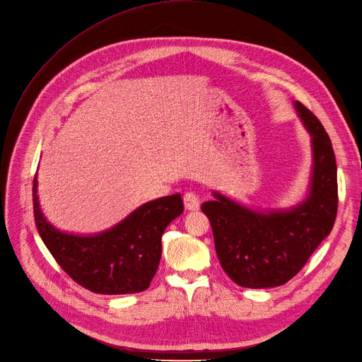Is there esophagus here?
<instances>
[{
    "mask_svg": "<svg viewBox=\"0 0 362 362\" xmlns=\"http://www.w3.org/2000/svg\"><path fill=\"white\" fill-rule=\"evenodd\" d=\"M184 205H185V209L189 211H197L200 208V200H199V196L193 192H189L184 194Z\"/></svg>",
    "mask_w": 362,
    "mask_h": 362,
    "instance_id": "1",
    "label": "esophagus"
}]
</instances>
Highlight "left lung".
I'll use <instances>...</instances> for the list:
<instances>
[{
    "label": "left lung",
    "mask_w": 362,
    "mask_h": 362,
    "mask_svg": "<svg viewBox=\"0 0 362 362\" xmlns=\"http://www.w3.org/2000/svg\"><path fill=\"white\" fill-rule=\"evenodd\" d=\"M293 104L312 147L309 189L303 200L284 209H258L214 190V199L202 205L221 267L245 288H273L294 278L336 221L337 165L329 136L305 105Z\"/></svg>",
    "instance_id": "8db88e82"
}]
</instances>
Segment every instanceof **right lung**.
Instances as JSON below:
<instances>
[{
	"mask_svg": "<svg viewBox=\"0 0 362 362\" xmlns=\"http://www.w3.org/2000/svg\"><path fill=\"white\" fill-rule=\"evenodd\" d=\"M38 233L59 266L96 294H135L147 290L162 257L165 228L184 211L181 194L150 200L114 227L96 235L66 233L47 221L34 178Z\"/></svg>",
	"mask_w": 362,
	"mask_h": 362,
	"instance_id": "right-lung-1",
	"label": "right lung"
}]
</instances>
